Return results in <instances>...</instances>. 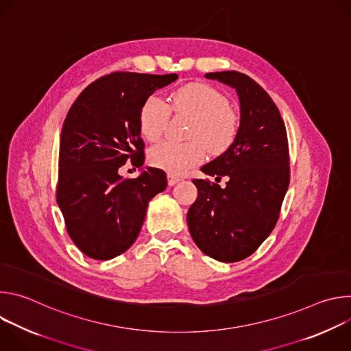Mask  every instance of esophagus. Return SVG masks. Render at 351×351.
<instances>
[{"instance_id": "1", "label": "esophagus", "mask_w": 351, "mask_h": 351, "mask_svg": "<svg viewBox=\"0 0 351 351\" xmlns=\"http://www.w3.org/2000/svg\"><path fill=\"white\" fill-rule=\"evenodd\" d=\"M179 180H180L179 176H176V175H173V173H168V184H169V186L176 184Z\"/></svg>"}]
</instances>
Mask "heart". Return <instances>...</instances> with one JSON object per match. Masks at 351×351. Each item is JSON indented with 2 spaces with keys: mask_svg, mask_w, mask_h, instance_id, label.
Here are the masks:
<instances>
[{
  "mask_svg": "<svg viewBox=\"0 0 351 351\" xmlns=\"http://www.w3.org/2000/svg\"><path fill=\"white\" fill-rule=\"evenodd\" d=\"M171 111L194 117L186 143L165 140L149 149L148 160L169 173H183L203 162L210 152L225 153L240 132V115L229 106L228 97L207 83H189L172 93L167 104L158 95H149L138 112L140 133L157 141L167 130Z\"/></svg>",
  "mask_w": 351,
  "mask_h": 351,
  "instance_id": "heart-1",
  "label": "heart"
}]
</instances>
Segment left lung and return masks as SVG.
<instances>
[{
  "label": "left lung",
  "instance_id": "obj_1",
  "mask_svg": "<svg viewBox=\"0 0 351 351\" xmlns=\"http://www.w3.org/2000/svg\"><path fill=\"white\" fill-rule=\"evenodd\" d=\"M206 76L236 88L240 132L223 154L202 168L215 182L193 179L198 197L187 225L204 254L236 263L252 256L279 219L290 182L287 133L274 99L256 80L236 71ZM223 176L228 182L221 188Z\"/></svg>",
  "mask_w": 351,
  "mask_h": 351
}]
</instances>
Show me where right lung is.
Wrapping results in <instances>:
<instances>
[{
    "label": "right lung",
    "instance_id": "right-lung-1",
    "mask_svg": "<svg viewBox=\"0 0 351 351\" xmlns=\"http://www.w3.org/2000/svg\"><path fill=\"white\" fill-rule=\"evenodd\" d=\"M178 75L114 72L90 83L64 121L56 197L68 234L83 254L111 260L136 241L148 202L167 187L162 169L122 179L128 161L144 164L138 112Z\"/></svg>",
    "mask_w": 351,
    "mask_h": 351
}]
</instances>
